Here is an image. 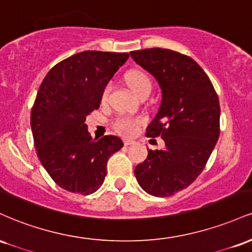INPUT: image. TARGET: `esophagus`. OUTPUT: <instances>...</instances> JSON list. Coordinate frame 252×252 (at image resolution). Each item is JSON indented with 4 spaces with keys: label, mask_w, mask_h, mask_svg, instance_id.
I'll return each mask as SVG.
<instances>
[{
    "label": "esophagus",
    "mask_w": 252,
    "mask_h": 252,
    "mask_svg": "<svg viewBox=\"0 0 252 252\" xmlns=\"http://www.w3.org/2000/svg\"><path fill=\"white\" fill-rule=\"evenodd\" d=\"M135 141L134 140H129V138H126L124 140V146H130V144H134Z\"/></svg>",
    "instance_id": "34e87169"
}]
</instances>
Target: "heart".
Returning a JSON list of instances; mask_svg holds the SVG:
<instances>
[{
  "instance_id": "b5f03b06",
  "label": "heart",
  "mask_w": 252,
  "mask_h": 252,
  "mask_svg": "<svg viewBox=\"0 0 252 252\" xmlns=\"http://www.w3.org/2000/svg\"><path fill=\"white\" fill-rule=\"evenodd\" d=\"M126 83L131 88L132 91L135 92L136 94H142L146 90H152V82H150V78L147 76L146 73L140 70H132L129 71L126 76ZM110 91V86L108 85L105 89H104L102 98L105 99L108 97V94ZM141 121L136 120V118L126 117V116H121L118 117L116 121H115V128H116L117 131L122 132L124 135H132L137 131L138 124H140Z\"/></svg>"
}]
</instances>
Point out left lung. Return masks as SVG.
I'll return each instance as SVG.
<instances>
[{"instance_id":"8db88e82","label":"left lung","mask_w":252,"mask_h":252,"mask_svg":"<svg viewBox=\"0 0 252 252\" xmlns=\"http://www.w3.org/2000/svg\"><path fill=\"white\" fill-rule=\"evenodd\" d=\"M130 56L160 86V108L147 136H161L166 144L163 150L148 149V158L135 168L136 180L150 195H173L198 178L215 149L218 96L192 58L163 48L132 51Z\"/></svg>"}]
</instances>
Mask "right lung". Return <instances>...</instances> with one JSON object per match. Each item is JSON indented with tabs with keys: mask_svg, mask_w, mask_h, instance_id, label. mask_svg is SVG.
Listing matches in <instances>:
<instances>
[{
	"mask_svg": "<svg viewBox=\"0 0 252 252\" xmlns=\"http://www.w3.org/2000/svg\"><path fill=\"white\" fill-rule=\"evenodd\" d=\"M128 53L85 51L63 60L46 74L31 115L37 158L57 185L89 195L103 185L106 162L123 147L117 136L92 138L85 120Z\"/></svg>",
	"mask_w": 252,
	"mask_h": 252,
	"instance_id": "right-lung-1",
	"label": "right lung"
}]
</instances>
